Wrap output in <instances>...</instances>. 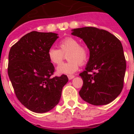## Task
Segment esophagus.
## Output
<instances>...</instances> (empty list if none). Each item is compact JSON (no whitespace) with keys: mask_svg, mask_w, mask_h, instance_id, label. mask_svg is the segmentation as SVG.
I'll use <instances>...</instances> for the list:
<instances>
[{"mask_svg":"<svg viewBox=\"0 0 134 134\" xmlns=\"http://www.w3.org/2000/svg\"><path fill=\"white\" fill-rule=\"evenodd\" d=\"M74 77H75V76L74 75H68V79H69V80H71Z\"/></svg>","mask_w":134,"mask_h":134,"instance_id":"obj_1","label":"esophagus"}]
</instances>
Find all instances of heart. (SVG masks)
Instances as JSON below:
<instances>
[{"mask_svg": "<svg viewBox=\"0 0 134 134\" xmlns=\"http://www.w3.org/2000/svg\"><path fill=\"white\" fill-rule=\"evenodd\" d=\"M60 49L51 48L48 51L49 60L53 65H59L64 59V54H68V62L62 63L57 67L58 74H72L77 71L80 64L83 65L87 62L89 51L86 46L80 45L79 41L76 39L68 37L59 42Z\"/></svg>", "mask_w": 134, "mask_h": 134, "instance_id": "b5f03b06", "label": "heart"}]
</instances>
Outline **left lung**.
Segmentation results:
<instances>
[{
  "label": "left lung",
  "mask_w": 134,
  "mask_h": 134,
  "mask_svg": "<svg viewBox=\"0 0 134 134\" xmlns=\"http://www.w3.org/2000/svg\"><path fill=\"white\" fill-rule=\"evenodd\" d=\"M71 35L82 39L90 51L85 71L80 74L83 84L81 97L89 104L106 105L122 92L126 71L122 45L108 31L94 27L71 30Z\"/></svg>",
  "instance_id": "left-lung-1"
}]
</instances>
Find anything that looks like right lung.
Returning a JSON list of instances; mask_svg holds the SVG:
<instances>
[{
    "instance_id": "right-lung-1",
    "label": "right lung",
    "mask_w": 134,
    "mask_h": 134,
    "mask_svg": "<svg viewBox=\"0 0 134 134\" xmlns=\"http://www.w3.org/2000/svg\"><path fill=\"white\" fill-rule=\"evenodd\" d=\"M58 38L53 32L32 31L10 48L8 76L16 97L25 107L37 113L48 112L60 99L66 75L51 78L55 68L48 51Z\"/></svg>"
}]
</instances>
